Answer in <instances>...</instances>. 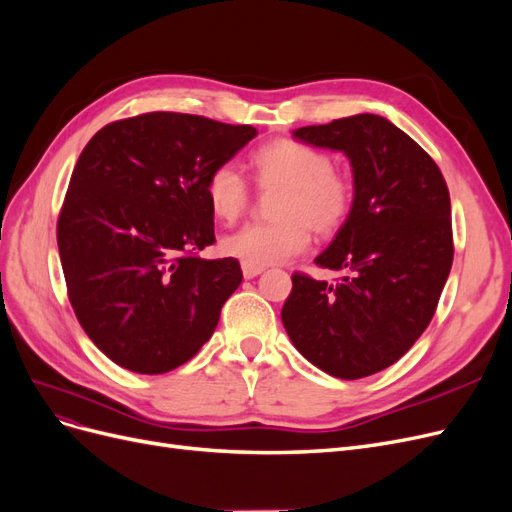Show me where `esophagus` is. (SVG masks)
Segmentation results:
<instances>
[{
    "instance_id": "34e87169",
    "label": "esophagus",
    "mask_w": 512,
    "mask_h": 512,
    "mask_svg": "<svg viewBox=\"0 0 512 512\" xmlns=\"http://www.w3.org/2000/svg\"><path fill=\"white\" fill-rule=\"evenodd\" d=\"M263 270H266V268L251 266V263H242V276H244V278H255V276H259Z\"/></svg>"
}]
</instances>
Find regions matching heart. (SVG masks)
<instances>
[{
    "instance_id": "1",
    "label": "heart",
    "mask_w": 512,
    "mask_h": 512,
    "mask_svg": "<svg viewBox=\"0 0 512 512\" xmlns=\"http://www.w3.org/2000/svg\"><path fill=\"white\" fill-rule=\"evenodd\" d=\"M257 185L274 191L276 221L246 225L223 238L225 255L251 266H274L306 251L310 228L321 236L336 234L349 219L355 200L353 180L334 170V159L321 148L278 138L259 146L251 157ZM210 212L223 223L238 221L251 193L234 163H221L206 178Z\"/></svg>"
}]
</instances>
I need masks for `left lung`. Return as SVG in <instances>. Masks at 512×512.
<instances>
[{"label":"left lung","mask_w":512,"mask_h":512,"mask_svg":"<svg viewBox=\"0 0 512 512\" xmlns=\"http://www.w3.org/2000/svg\"><path fill=\"white\" fill-rule=\"evenodd\" d=\"M351 161L349 219L317 266L334 285L295 272L283 306L287 334L310 364L355 381L395 364L430 325L453 263L451 197L423 148L378 114L293 131Z\"/></svg>","instance_id":"obj_1"}]
</instances>
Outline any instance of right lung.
<instances>
[{"label":"right lung","instance_id":"add662e5","mask_svg":"<svg viewBox=\"0 0 512 512\" xmlns=\"http://www.w3.org/2000/svg\"><path fill=\"white\" fill-rule=\"evenodd\" d=\"M257 136L195 114L146 112L102 127L80 153L57 223L76 317L114 364L138 374L183 366L242 283L214 242L208 174Z\"/></svg>","mask_w":512,"mask_h":512}]
</instances>
